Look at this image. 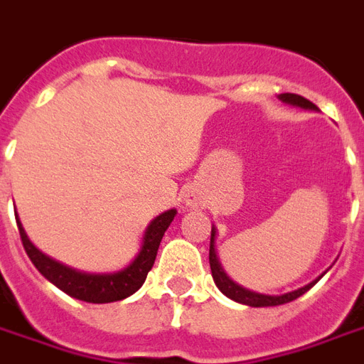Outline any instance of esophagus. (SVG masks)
Wrapping results in <instances>:
<instances>
[{
    "instance_id": "1",
    "label": "esophagus",
    "mask_w": 364,
    "mask_h": 364,
    "mask_svg": "<svg viewBox=\"0 0 364 364\" xmlns=\"http://www.w3.org/2000/svg\"><path fill=\"white\" fill-rule=\"evenodd\" d=\"M185 204H187L188 208H198L204 204V198H202V194L198 193V191H188V193L185 194Z\"/></svg>"
}]
</instances>
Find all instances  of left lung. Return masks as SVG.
Segmentation results:
<instances>
[{
    "label": "left lung",
    "instance_id": "1",
    "mask_svg": "<svg viewBox=\"0 0 364 364\" xmlns=\"http://www.w3.org/2000/svg\"><path fill=\"white\" fill-rule=\"evenodd\" d=\"M281 99L284 102H290V105H296V107H301V108H315L311 101H307L305 97L301 95H296V93H284L281 95ZM215 229L212 227V238H210V267H212V277L218 288L221 292L229 296L231 299L238 301V304H244V305H252V307H271V305H282V304H288V301H292V299L299 298L301 294H305L311 287H315V282L321 279L318 277L317 281L309 282L307 287L299 288V290H294V292H288L284 296H265V294H256V292H250L246 288L238 287L235 282L229 279L225 274V271L221 269V263H219L218 256H215Z\"/></svg>",
    "mask_w": 364,
    "mask_h": 364
}]
</instances>
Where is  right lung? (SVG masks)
Returning a JSON list of instances; mask_svg holds the SVG:
<instances>
[{"instance_id":"add662e5","label":"right lung","mask_w":364,"mask_h":364,"mask_svg":"<svg viewBox=\"0 0 364 364\" xmlns=\"http://www.w3.org/2000/svg\"><path fill=\"white\" fill-rule=\"evenodd\" d=\"M173 218H176V210H168L160 213L156 219H152L151 225L146 227L143 248L139 252V256L133 259L132 265H127L124 271H118L114 274H85L65 267L51 257L43 256L40 250L28 240L18 218H16V225H18L22 246L26 250L28 257L47 281H51L55 287L60 288L72 298L82 299L87 304H110V301H118V299L132 296L143 287L146 274L154 265L164 232L170 227Z\"/></svg>"}]
</instances>
